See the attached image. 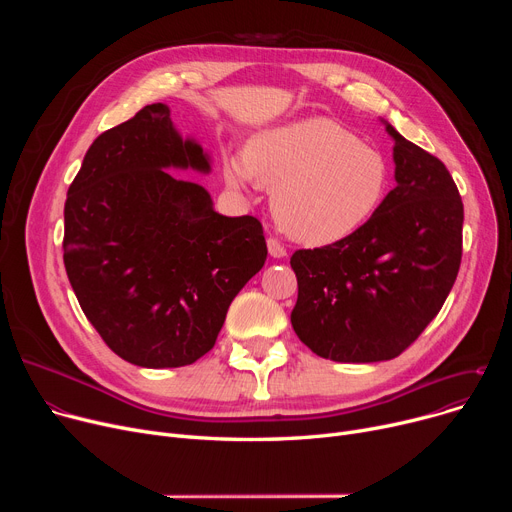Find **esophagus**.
Returning <instances> with one entry per match:
<instances>
[{
    "instance_id": "esophagus-1",
    "label": "esophagus",
    "mask_w": 512,
    "mask_h": 512,
    "mask_svg": "<svg viewBox=\"0 0 512 512\" xmlns=\"http://www.w3.org/2000/svg\"><path fill=\"white\" fill-rule=\"evenodd\" d=\"M267 251H270V255H272V257H276V259L286 257V247L282 245V242H280L276 236H270V238H267Z\"/></svg>"
}]
</instances>
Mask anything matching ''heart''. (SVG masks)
I'll return each instance as SVG.
<instances>
[{"label": "heart", "instance_id": "obj_1", "mask_svg": "<svg viewBox=\"0 0 512 512\" xmlns=\"http://www.w3.org/2000/svg\"><path fill=\"white\" fill-rule=\"evenodd\" d=\"M230 184L272 188L278 226L305 245H330L365 226L390 188L386 155L332 118L265 130L224 157Z\"/></svg>", "mask_w": 512, "mask_h": 512}]
</instances>
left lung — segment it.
I'll return each mask as SVG.
<instances>
[{
  "mask_svg": "<svg viewBox=\"0 0 512 512\" xmlns=\"http://www.w3.org/2000/svg\"><path fill=\"white\" fill-rule=\"evenodd\" d=\"M386 130L396 186L382 207L351 236L290 257L299 282L292 328L315 355L340 363L407 351L442 309L463 257V201L450 172Z\"/></svg>",
  "mask_w": 512,
  "mask_h": 512,
  "instance_id": "8db88e82",
  "label": "left lung"
}]
</instances>
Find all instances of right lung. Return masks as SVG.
I'll return each instance as SVG.
<instances>
[{
    "label": "right lung",
    "mask_w": 512,
    "mask_h": 512,
    "mask_svg": "<svg viewBox=\"0 0 512 512\" xmlns=\"http://www.w3.org/2000/svg\"><path fill=\"white\" fill-rule=\"evenodd\" d=\"M168 168L209 172L164 103L105 130L64 205V265L103 342L124 361L164 369L209 353L228 307L267 259L253 215L213 211L203 186Z\"/></svg>",
    "instance_id": "add662e5"
}]
</instances>
